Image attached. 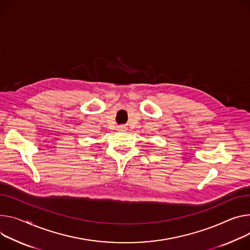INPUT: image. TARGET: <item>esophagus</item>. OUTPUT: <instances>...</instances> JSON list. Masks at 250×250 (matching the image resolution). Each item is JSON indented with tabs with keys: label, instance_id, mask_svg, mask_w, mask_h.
<instances>
[{
	"label": "esophagus",
	"instance_id": "obj_1",
	"mask_svg": "<svg viewBox=\"0 0 250 250\" xmlns=\"http://www.w3.org/2000/svg\"><path fill=\"white\" fill-rule=\"evenodd\" d=\"M117 129L120 131H125V130H126V127L125 125H118Z\"/></svg>",
	"mask_w": 250,
	"mask_h": 250
}]
</instances>
